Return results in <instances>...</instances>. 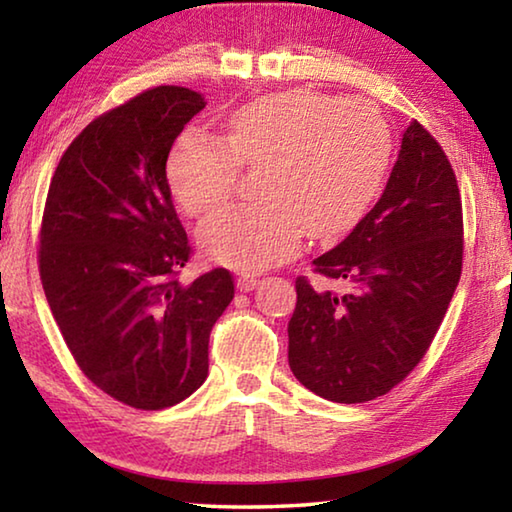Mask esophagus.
Listing matches in <instances>:
<instances>
[{
	"mask_svg": "<svg viewBox=\"0 0 512 512\" xmlns=\"http://www.w3.org/2000/svg\"><path fill=\"white\" fill-rule=\"evenodd\" d=\"M257 275H250V273H241L237 277V289L239 291H253L257 287Z\"/></svg>",
	"mask_w": 512,
	"mask_h": 512,
	"instance_id": "1",
	"label": "esophagus"
}]
</instances>
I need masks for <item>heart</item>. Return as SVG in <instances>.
<instances>
[{
	"mask_svg": "<svg viewBox=\"0 0 512 512\" xmlns=\"http://www.w3.org/2000/svg\"><path fill=\"white\" fill-rule=\"evenodd\" d=\"M393 133L375 103L309 90L268 94L223 121L219 140L178 137L167 180L187 214L214 210L235 192L239 169H262L255 205L207 216L198 241L216 262L257 271L293 255L302 235L336 239L379 194Z\"/></svg>",
	"mask_w": 512,
	"mask_h": 512,
	"instance_id": "obj_1",
	"label": "heart"
}]
</instances>
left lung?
I'll return each mask as SVG.
<instances>
[{"instance_id":"1","label":"left lung","mask_w":512,"mask_h":512,"mask_svg":"<svg viewBox=\"0 0 512 512\" xmlns=\"http://www.w3.org/2000/svg\"><path fill=\"white\" fill-rule=\"evenodd\" d=\"M463 268V205L447 155L420 121L402 135L384 194L314 273L350 291L296 280L289 366L339 404L386 395L427 354Z\"/></svg>"}]
</instances>
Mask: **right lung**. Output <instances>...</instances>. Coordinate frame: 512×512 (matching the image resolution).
Returning <instances> with one entry per match:
<instances>
[{"mask_svg":"<svg viewBox=\"0 0 512 512\" xmlns=\"http://www.w3.org/2000/svg\"><path fill=\"white\" fill-rule=\"evenodd\" d=\"M201 94L160 85L103 112L51 178L38 266L83 375L117 402L160 411L207 377V345L235 298L225 268L180 284L192 246L171 203L167 158Z\"/></svg>","mask_w":512,"mask_h":512,"instance_id":"obj_1","label":"right lung"}]
</instances>
